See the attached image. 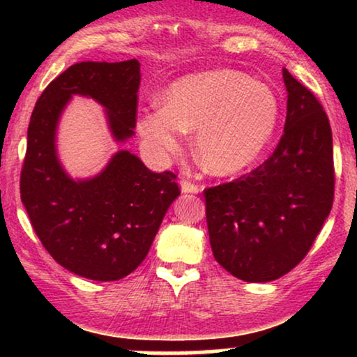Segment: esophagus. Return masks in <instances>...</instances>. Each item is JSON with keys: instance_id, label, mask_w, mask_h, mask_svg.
I'll return each instance as SVG.
<instances>
[{"instance_id": "34e87169", "label": "esophagus", "mask_w": 357, "mask_h": 357, "mask_svg": "<svg viewBox=\"0 0 357 357\" xmlns=\"http://www.w3.org/2000/svg\"><path fill=\"white\" fill-rule=\"evenodd\" d=\"M180 188H182V193H198L199 192L198 185L188 182V180H180Z\"/></svg>"}]
</instances>
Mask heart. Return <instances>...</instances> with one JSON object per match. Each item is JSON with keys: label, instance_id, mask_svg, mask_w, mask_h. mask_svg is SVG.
<instances>
[{"label": "heart", "instance_id": "heart-1", "mask_svg": "<svg viewBox=\"0 0 357 357\" xmlns=\"http://www.w3.org/2000/svg\"><path fill=\"white\" fill-rule=\"evenodd\" d=\"M280 119L275 91L236 70L193 73L174 81L160 107L138 119V131L160 158L177 154L185 131H195V153L219 177L252 167L265 153Z\"/></svg>", "mask_w": 357, "mask_h": 357}]
</instances>
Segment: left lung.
Segmentation results:
<instances>
[{
	"label": "left lung",
	"instance_id": "8db88e82",
	"mask_svg": "<svg viewBox=\"0 0 357 357\" xmlns=\"http://www.w3.org/2000/svg\"><path fill=\"white\" fill-rule=\"evenodd\" d=\"M287 114L275 153L250 174L204 190L213 255L247 282L284 276L310 250L333 204V139L317 97L282 70Z\"/></svg>",
	"mask_w": 357,
	"mask_h": 357
}]
</instances>
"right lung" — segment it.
I'll return each mask as SVG.
<instances>
[{
	"mask_svg": "<svg viewBox=\"0 0 357 357\" xmlns=\"http://www.w3.org/2000/svg\"><path fill=\"white\" fill-rule=\"evenodd\" d=\"M139 61H81L38 97L27 130L21 199L42 245L68 271L92 281H119L148 255L160 222L180 195L172 172L155 174L119 151L96 177L75 180L56 154V128L73 96L105 109L116 143L135 135Z\"/></svg>",
	"mask_w": 357,
	"mask_h": 357,
	"instance_id": "add662e5",
	"label": "right lung"
}]
</instances>
